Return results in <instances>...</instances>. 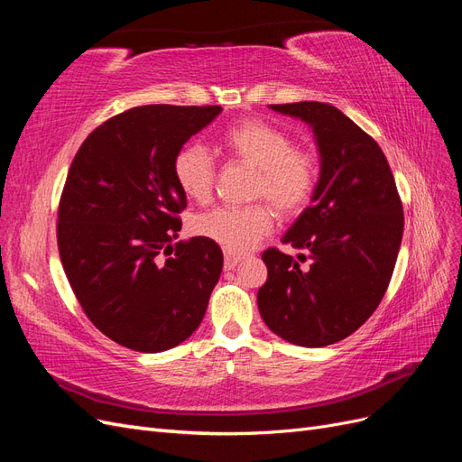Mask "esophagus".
Returning <instances> with one entry per match:
<instances>
[{
	"instance_id": "1",
	"label": "esophagus",
	"mask_w": 462,
	"mask_h": 462,
	"mask_svg": "<svg viewBox=\"0 0 462 462\" xmlns=\"http://www.w3.org/2000/svg\"><path fill=\"white\" fill-rule=\"evenodd\" d=\"M243 258L241 256H236V254H226V260H223V268H226V270H233L235 268V265L236 263H239Z\"/></svg>"
}]
</instances>
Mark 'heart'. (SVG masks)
<instances>
[{
	"mask_svg": "<svg viewBox=\"0 0 462 462\" xmlns=\"http://www.w3.org/2000/svg\"><path fill=\"white\" fill-rule=\"evenodd\" d=\"M221 150L233 162L254 170L250 199H263L282 217L300 214L312 200L318 183V160L310 150L297 148L283 129L260 119L231 125L219 138ZM173 177L189 200L208 202L212 197L217 165L200 144L180 146L173 158ZM268 204L217 208L192 221V233L219 245L231 254L253 250L273 227Z\"/></svg>",
	"mask_w": 462,
	"mask_h": 462,
	"instance_id": "1",
	"label": "heart"
}]
</instances>
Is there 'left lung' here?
<instances>
[{
    "mask_svg": "<svg viewBox=\"0 0 462 462\" xmlns=\"http://www.w3.org/2000/svg\"><path fill=\"white\" fill-rule=\"evenodd\" d=\"M272 109L310 125L321 170L312 204L282 239L302 254L263 250L258 309L282 339L326 346L355 333L382 302L402 239V202L382 148L343 111L324 102Z\"/></svg>",
    "mask_w": 462,
    "mask_h": 462,
    "instance_id": "8db88e82",
    "label": "left lung"
}]
</instances>
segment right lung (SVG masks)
<instances>
[{"mask_svg": "<svg viewBox=\"0 0 462 462\" xmlns=\"http://www.w3.org/2000/svg\"><path fill=\"white\" fill-rule=\"evenodd\" d=\"M219 106H138L96 127L69 167L58 248L79 304L106 337L138 353L200 326L223 254L204 236L173 239L187 197L173 158Z\"/></svg>", "mask_w": 462, "mask_h": 462, "instance_id": "right-lung-1", "label": "right lung"}]
</instances>
